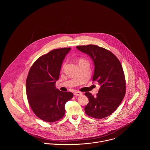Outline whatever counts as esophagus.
Here are the masks:
<instances>
[{"instance_id": "esophagus-1", "label": "esophagus", "mask_w": 150, "mask_h": 150, "mask_svg": "<svg viewBox=\"0 0 150 150\" xmlns=\"http://www.w3.org/2000/svg\"><path fill=\"white\" fill-rule=\"evenodd\" d=\"M73 94H74V95H75V96H80V95H82V93H81V92L75 91L73 92Z\"/></svg>"}]
</instances>
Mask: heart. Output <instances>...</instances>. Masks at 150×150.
Segmentation results:
<instances>
[{"instance_id":"heart-1","label":"heart","mask_w":150,"mask_h":150,"mask_svg":"<svg viewBox=\"0 0 150 150\" xmlns=\"http://www.w3.org/2000/svg\"><path fill=\"white\" fill-rule=\"evenodd\" d=\"M85 60L84 59H80V61H79V62H82V61H84ZM64 66H65V64H64Z\"/></svg>"}]
</instances>
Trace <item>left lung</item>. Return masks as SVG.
<instances>
[{
    "label": "left lung",
    "instance_id": "obj_1",
    "mask_svg": "<svg viewBox=\"0 0 150 150\" xmlns=\"http://www.w3.org/2000/svg\"><path fill=\"white\" fill-rule=\"evenodd\" d=\"M76 47L92 59L95 65L92 80L100 86L96 96L85 93L89 99L85 112L88 116L98 119L107 117L119 106L126 93L122 65L114 54L103 47L92 44Z\"/></svg>",
    "mask_w": 150,
    "mask_h": 150
}]
</instances>
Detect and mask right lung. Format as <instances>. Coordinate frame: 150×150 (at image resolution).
<instances>
[{
	"mask_svg": "<svg viewBox=\"0 0 150 150\" xmlns=\"http://www.w3.org/2000/svg\"><path fill=\"white\" fill-rule=\"evenodd\" d=\"M71 48L53 50L39 57L31 66L26 81L28 103L35 115L48 122L61 120L64 115L65 103L73 93L56 89L65 56Z\"/></svg>",
	"mask_w": 150,
	"mask_h": 150,
	"instance_id": "1",
	"label": "right lung"
}]
</instances>
